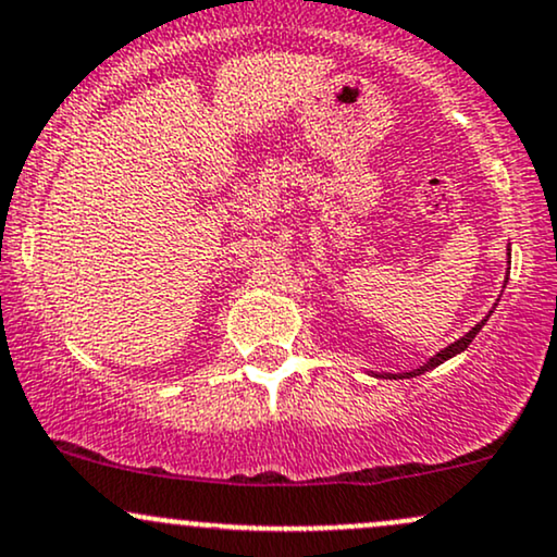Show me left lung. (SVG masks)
I'll use <instances>...</instances> for the list:
<instances>
[{
	"mask_svg": "<svg viewBox=\"0 0 557 557\" xmlns=\"http://www.w3.org/2000/svg\"><path fill=\"white\" fill-rule=\"evenodd\" d=\"M506 253H508V259H511V246H508L506 249ZM506 283H508V272H506V280H504V287H506ZM498 306V304H495ZM493 306V308H495ZM493 313V311H491ZM491 313H487L485 319L482 321H478V324L472 326L470 332L465 334V337H459L457 343H451L448 347H444V350H438L433 355V358H428L423 366H418V368H412V371H401V373H384V371H368L371 373V376H379V379H412V376H420V373H425V371H431V368H435V366H441V363H446L448 358H454V355H459V352H465L467 347H470V343L474 337H478V332L482 330V326H485V321L491 319Z\"/></svg>",
	"mask_w": 557,
	"mask_h": 557,
	"instance_id": "1",
	"label": "left lung"
}]
</instances>
